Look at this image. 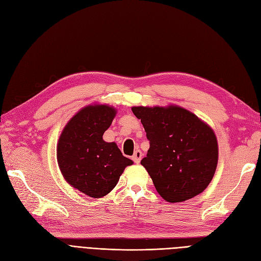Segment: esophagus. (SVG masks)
<instances>
[{"label": "esophagus", "mask_w": 261, "mask_h": 261, "mask_svg": "<svg viewBox=\"0 0 261 261\" xmlns=\"http://www.w3.org/2000/svg\"><path fill=\"white\" fill-rule=\"evenodd\" d=\"M141 159H142V152H141V150L137 149L136 152H134L133 156H132V161L136 164H139L141 162Z\"/></svg>", "instance_id": "34e87169"}]
</instances>
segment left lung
I'll list each match as a JSON object with an SVG mask.
<instances>
[{
  "instance_id": "1",
  "label": "left lung",
  "mask_w": 261,
  "mask_h": 261,
  "mask_svg": "<svg viewBox=\"0 0 261 261\" xmlns=\"http://www.w3.org/2000/svg\"><path fill=\"white\" fill-rule=\"evenodd\" d=\"M149 141L141 161L165 200L180 203L198 195L212 181L218 163L214 131L187 109L132 107Z\"/></svg>"
}]
</instances>
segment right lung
I'll list each match as a JSON object with an SVG mask.
<instances>
[{"mask_svg":"<svg viewBox=\"0 0 261 261\" xmlns=\"http://www.w3.org/2000/svg\"><path fill=\"white\" fill-rule=\"evenodd\" d=\"M116 111L107 105L85 107L63 130L57 162L65 180L90 197H103L118 182L124 168L133 164L116 143L103 140Z\"/></svg>","mask_w":261,"mask_h":261,"instance_id":"obj_1","label":"right lung"}]
</instances>
